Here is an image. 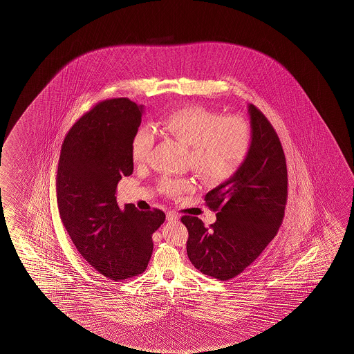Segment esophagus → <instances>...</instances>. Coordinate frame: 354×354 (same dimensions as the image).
<instances>
[{
	"label": "esophagus",
	"instance_id": "esophagus-1",
	"mask_svg": "<svg viewBox=\"0 0 354 354\" xmlns=\"http://www.w3.org/2000/svg\"><path fill=\"white\" fill-rule=\"evenodd\" d=\"M179 220V214L175 212V211H168L167 212V221L169 222H173V221Z\"/></svg>",
	"mask_w": 354,
	"mask_h": 354
}]
</instances>
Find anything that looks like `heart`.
Listing matches in <instances>:
<instances>
[{
  "mask_svg": "<svg viewBox=\"0 0 354 354\" xmlns=\"http://www.w3.org/2000/svg\"><path fill=\"white\" fill-rule=\"evenodd\" d=\"M159 129L189 148L187 162L206 184H220L232 178L250 151L252 129L243 117L225 116L201 106L173 111L159 122ZM154 143L149 128H140L131 143V157L140 165L147 160ZM194 189L192 181L162 178L159 190L179 196Z\"/></svg>",
  "mask_w": 354,
  "mask_h": 354,
  "instance_id": "heart-1",
  "label": "heart"
}]
</instances>
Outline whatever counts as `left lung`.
I'll return each mask as SVG.
<instances>
[{
	"label": "left lung",
	"mask_w": 354,
	"mask_h": 354,
	"mask_svg": "<svg viewBox=\"0 0 354 354\" xmlns=\"http://www.w3.org/2000/svg\"><path fill=\"white\" fill-rule=\"evenodd\" d=\"M250 151L232 178L205 196L216 222L205 227L183 216L189 231L186 252L197 270L218 280L237 277L278 233L288 198V170L278 134L267 117L248 104Z\"/></svg>",
	"instance_id": "8db88e82"
}]
</instances>
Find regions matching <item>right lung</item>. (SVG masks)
Segmentation results:
<instances>
[{"label": "right lung", "instance_id": "right-lung-1", "mask_svg": "<svg viewBox=\"0 0 354 354\" xmlns=\"http://www.w3.org/2000/svg\"><path fill=\"white\" fill-rule=\"evenodd\" d=\"M143 106L126 97L104 100L71 127L62 145L57 201L66 232L82 258L111 280L145 272L151 234L165 221L160 209H120L116 189L133 173L131 143Z\"/></svg>", "mask_w": 354, "mask_h": 354}]
</instances>
